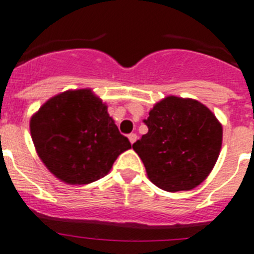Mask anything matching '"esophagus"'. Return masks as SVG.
Wrapping results in <instances>:
<instances>
[{
    "label": "esophagus",
    "instance_id": "34e87169",
    "mask_svg": "<svg viewBox=\"0 0 254 254\" xmlns=\"http://www.w3.org/2000/svg\"><path fill=\"white\" fill-rule=\"evenodd\" d=\"M128 140H129V142H131V144H133V142L137 140V135H136V133H129Z\"/></svg>",
    "mask_w": 254,
    "mask_h": 254
}]
</instances>
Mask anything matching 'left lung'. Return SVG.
I'll use <instances>...</instances> for the list:
<instances>
[{
    "instance_id": "left-lung-1",
    "label": "left lung",
    "mask_w": 254,
    "mask_h": 254,
    "mask_svg": "<svg viewBox=\"0 0 254 254\" xmlns=\"http://www.w3.org/2000/svg\"><path fill=\"white\" fill-rule=\"evenodd\" d=\"M148 133L132 145L148 177L170 192L191 190L213 170L222 145V126L194 99L167 96L153 106Z\"/></svg>"
}]
</instances>
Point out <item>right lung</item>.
I'll return each mask as SVG.
<instances>
[{
    "mask_svg": "<svg viewBox=\"0 0 254 254\" xmlns=\"http://www.w3.org/2000/svg\"><path fill=\"white\" fill-rule=\"evenodd\" d=\"M29 127L43 164L69 185L101 179L119 154L131 149L108 114V106L90 88L51 97L34 113Z\"/></svg>",
    "mask_w": 254,
    "mask_h": 254,
    "instance_id": "right-lung-1",
    "label": "right lung"
}]
</instances>
